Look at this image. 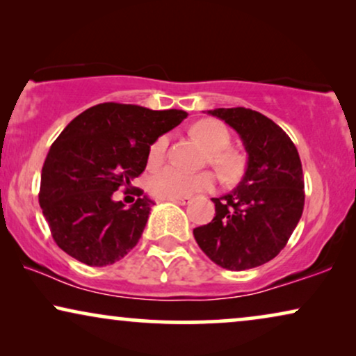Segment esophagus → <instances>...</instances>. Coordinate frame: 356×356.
<instances>
[{
  "mask_svg": "<svg viewBox=\"0 0 356 356\" xmlns=\"http://www.w3.org/2000/svg\"><path fill=\"white\" fill-rule=\"evenodd\" d=\"M163 201H170V202L179 204V206H186V204L191 202V199H189V197H179V199H163Z\"/></svg>",
  "mask_w": 356,
  "mask_h": 356,
  "instance_id": "obj_1",
  "label": "esophagus"
}]
</instances>
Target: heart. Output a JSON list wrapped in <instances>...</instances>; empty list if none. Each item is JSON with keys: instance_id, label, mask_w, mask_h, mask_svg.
<instances>
[{"instance_id": "b5f03b06", "label": "heart", "mask_w": 356, "mask_h": 356, "mask_svg": "<svg viewBox=\"0 0 356 356\" xmlns=\"http://www.w3.org/2000/svg\"><path fill=\"white\" fill-rule=\"evenodd\" d=\"M193 133L206 147L211 150L209 160L223 177H236L241 168L240 159L233 152L225 150L230 145V133L227 126L217 120H201L193 126ZM170 138L167 134L160 136L149 147L147 162L150 167H157L167 155ZM216 184L212 173H186L175 167H167L154 173L149 178V189L154 196L160 199L189 197L197 193L211 191Z\"/></svg>"}]
</instances>
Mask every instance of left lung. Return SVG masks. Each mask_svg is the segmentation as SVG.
<instances>
[{
	"label": "left lung",
	"mask_w": 356,
	"mask_h": 356,
	"mask_svg": "<svg viewBox=\"0 0 356 356\" xmlns=\"http://www.w3.org/2000/svg\"><path fill=\"white\" fill-rule=\"evenodd\" d=\"M236 131L248 154L245 177L232 193L212 197L216 217L194 228L209 259L228 270L262 266L284 250L305 206V181L295 144L284 129L259 111L216 108Z\"/></svg>",
	"instance_id": "obj_1"
}]
</instances>
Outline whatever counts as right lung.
Instances as JSON below:
<instances>
[{
	"instance_id": "right-lung-1",
	"label": "right lung",
	"mask_w": 356,
	"mask_h": 356,
	"mask_svg": "<svg viewBox=\"0 0 356 356\" xmlns=\"http://www.w3.org/2000/svg\"><path fill=\"white\" fill-rule=\"evenodd\" d=\"M183 110H149L106 102L77 115L51 144L42 168L40 202L51 236L63 251L92 267L124 257L138 245L154 201H115L118 188L147 165L149 147L186 118Z\"/></svg>"
}]
</instances>
